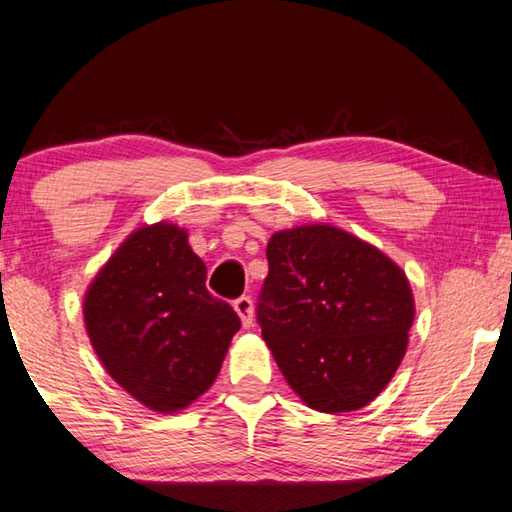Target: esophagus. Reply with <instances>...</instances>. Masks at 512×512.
<instances>
[{"instance_id":"esophagus-1","label":"esophagus","mask_w":512,"mask_h":512,"mask_svg":"<svg viewBox=\"0 0 512 512\" xmlns=\"http://www.w3.org/2000/svg\"><path fill=\"white\" fill-rule=\"evenodd\" d=\"M235 311L241 318V323L244 327H253V320H255V307H253V298L248 296H241L235 300Z\"/></svg>"}]
</instances>
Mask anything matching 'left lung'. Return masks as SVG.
I'll use <instances>...</instances> for the list:
<instances>
[{"instance_id":"left-lung-1","label":"left lung","mask_w":512,"mask_h":512,"mask_svg":"<svg viewBox=\"0 0 512 512\" xmlns=\"http://www.w3.org/2000/svg\"><path fill=\"white\" fill-rule=\"evenodd\" d=\"M257 323L300 400L345 413L393 379L415 316L411 284L393 259L334 225L275 232Z\"/></svg>"}]
</instances>
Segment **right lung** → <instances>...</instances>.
<instances>
[{
	"mask_svg": "<svg viewBox=\"0 0 512 512\" xmlns=\"http://www.w3.org/2000/svg\"><path fill=\"white\" fill-rule=\"evenodd\" d=\"M207 268L187 232L160 221L135 230L83 300L90 343L137 402L176 413L219 375L241 320L205 287Z\"/></svg>",
	"mask_w": 512,
	"mask_h": 512,
	"instance_id": "add662e5",
	"label": "right lung"
}]
</instances>
